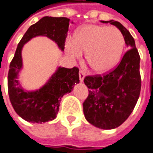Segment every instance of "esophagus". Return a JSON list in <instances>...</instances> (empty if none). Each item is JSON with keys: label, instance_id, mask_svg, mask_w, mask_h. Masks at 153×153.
<instances>
[{"label": "esophagus", "instance_id": "obj_1", "mask_svg": "<svg viewBox=\"0 0 153 153\" xmlns=\"http://www.w3.org/2000/svg\"><path fill=\"white\" fill-rule=\"evenodd\" d=\"M84 77H85V73L83 72L82 71H79V79H80L81 82H82L84 80Z\"/></svg>", "mask_w": 153, "mask_h": 153}]
</instances>
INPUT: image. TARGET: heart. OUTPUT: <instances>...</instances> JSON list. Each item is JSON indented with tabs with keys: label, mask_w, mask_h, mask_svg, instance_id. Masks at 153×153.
I'll return each mask as SVG.
<instances>
[{
	"label": "heart",
	"mask_w": 153,
	"mask_h": 153,
	"mask_svg": "<svg viewBox=\"0 0 153 153\" xmlns=\"http://www.w3.org/2000/svg\"><path fill=\"white\" fill-rule=\"evenodd\" d=\"M125 47L124 36L118 28L87 24L79 27L69 39L65 50L73 59H80L82 51L89 68L103 74L112 71L120 61Z\"/></svg>",
	"instance_id": "b5f03b06"
}]
</instances>
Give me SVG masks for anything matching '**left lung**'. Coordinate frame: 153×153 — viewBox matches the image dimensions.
<instances>
[{
    "instance_id": "left-lung-1",
    "label": "left lung",
    "mask_w": 153,
    "mask_h": 153,
    "mask_svg": "<svg viewBox=\"0 0 153 153\" xmlns=\"http://www.w3.org/2000/svg\"><path fill=\"white\" fill-rule=\"evenodd\" d=\"M110 23L121 32L128 51L120 65L102 76H86L84 83L88 96L82 104L83 114L88 123L100 129H114L129 117L138 102L141 78L140 57L133 36L126 27L113 19Z\"/></svg>"
}]
</instances>
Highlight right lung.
<instances>
[{
	"instance_id": "right-lung-1",
	"label": "right lung",
	"mask_w": 153,
	"mask_h": 153,
	"mask_svg": "<svg viewBox=\"0 0 153 153\" xmlns=\"http://www.w3.org/2000/svg\"><path fill=\"white\" fill-rule=\"evenodd\" d=\"M71 19L65 17L45 16L27 29L19 41L12 60L7 76L8 95L12 106L19 117L32 123H45L57 117L62 97L71 93L79 83V70L57 66L45 83L36 89L23 88L19 73L23 70L22 50L24 45L36 37H46L65 50L66 35ZM71 23H73L71 21Z\"/></svg>"
}]
</instances>
